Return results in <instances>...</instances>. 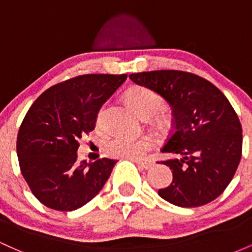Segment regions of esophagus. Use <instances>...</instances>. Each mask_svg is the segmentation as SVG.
I'll return each mask as SVG.
<instances>
[{
	"label": "esophagus",
	"instance_id": "1",
	"mask_svg": "<svg viewBox=\"0 0 252 252\" xmlns=\"http://www.w3.org/2000/svg\"><path fill=\"white\" fill-rule=\"evenodd\" d=\"M131 161H134V162L142 169H149L150 167H153V162H150V161H140V160H131Z\"/></svg>",
	"mask_w": 252,
	"mask_h": 252
}]
</instances>
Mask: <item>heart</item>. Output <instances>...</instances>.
<instances>
[{
  "label": "heart",
  "instance_id": "obj_1",
  "mask_svg": "<svg viewBox=\"0 0 252 252\" xmlns=\"http://www.w3.org/2000/svg\"><path fill=\"white\" fill-rule=\"evenodd\" d=\"M128 100L132 108L138 112V115L143 118L155 116L166 106V102L160 94L143 86L132 89L128 94ZM104 111H105V105L98 112L97 123L102 122ZM152 147L153 141L148 137L130 138L123 135L112 136L104 143V150L109 156L130 158V160L142 158L152 149Z\"/></svg>",
  "mask_w": 252,
  "mask_h": 252
}]
</instances>
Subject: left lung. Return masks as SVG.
Returning <instances> with one entry per match:
<instances>
[{
  "label": "left lung",
  "instance_id": "left-lung-1",
  "mask_svg": "<svg viewBox=\"0 0 252 252\" xmlns=\"http://www.w3.org/2000/svg\"><path fill=\"white\" fill-rule=\"evenodd\" d=\"M137 85L158 92L172 105L173 131L161 161L173 173L164 200L181 207L209 204L228 186L242 158V126L235 109L212 83L176 70L140 72L129 76Z\"/></svg>",
  "mask_w": 252,
  "mask_h": 252
}]
</instances>
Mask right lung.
Here are the masks:
<instances>
[{
  "mask_svg": "<svg viewBox=\"0 0 252 252\" xmlns=\"http://www.w3.org/2000/svg\"><path fill=\"white\" fill-rule=\"evenodd\" d=\"M126 74H83L51 86L32 104L17 132L20 169L35 198L57 211H73L103 189L116 160L78 162L83 136L94 129L100 106Z\"/></svg>",
  "mask_w": 252,
  "mask_h": 252,
  "instance_id": "right-lung-1",
  "label": "right lung"
}]
</instances>
